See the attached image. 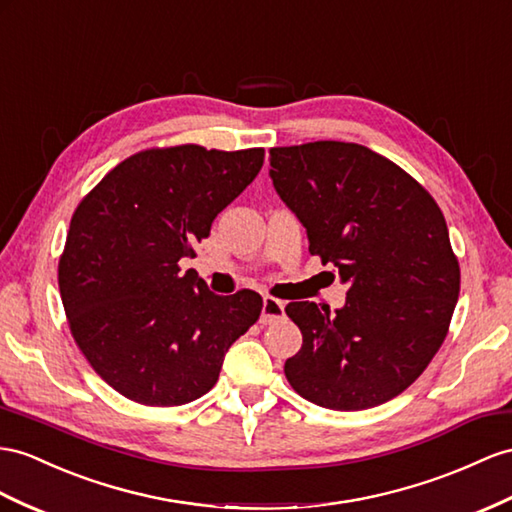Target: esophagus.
Instances as JSON below:
<instances>
[{"mask_svg":"<svg viewBox=\"0 0 512 512\" xmlns=\"http://www.w3.org/2000/svg\"><path fill=\"white\" fill-rule=\"evenodd\" d=\"M283 318H285V305L277 298L266 296L264 307H261V324H272V322H279Z\"/></svg>","mask_w":512,"mask_h":512,"instance_id":"34e87169","label":"esophagus"}]
</instances>
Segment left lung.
Masks as SVG:
<instances>
[{"label":"left lung","instance_id":"1","mask_svg":"<svg viewBox=\"0 0 512 512\" xmlns=\"http://www.w3.org/2000/svg\"><path fill=\"white\" fill-rule=\"evenodd\" d=\"M268 170L307 229L309 253L348 283L335 313L307 300L285 307L303 333L285 378L333 411L400 396L437 355L461 290L439 205L406 170L355 142L272 147Z\"/></svg>","mask_w":512,"mask_h":512}]
</instances>
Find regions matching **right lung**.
<instances>
[{"label":"right lung","mask_w":512,"mask_h":512,"mask_svg":"<svg viewBox=\"0 0 512 512\" xmlns=\"http://www.w3.org/2000/svg\"><path fill=\"white\" fill-rule=\"evenodd\" d=\"M264 149H144L75 207L58 261L77 348L103 381L144 406H181L218 381L229 346L259 320L261 296H216L179 261L251 183Z\"/></svg>","instance_id":"right-lung-1"}]
</instances>
